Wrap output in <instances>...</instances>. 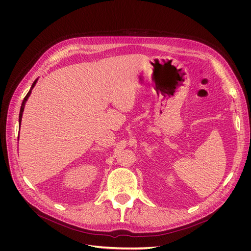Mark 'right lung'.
I'll return each instance as SVG.
<instances>
[{
    "mask_svg": "<svg viewBox=\"0 0 251 251\" xmlns=\"http://www.w3.org/2000/svg\"><path fill=\"white\" fill-rule=\"evenodd\" d=\"M37 82V78L34 80V82L32 83V86H31V88H30V90H29V92L27 93V95L25 96V98H24V100H23V102H22V105H21V110H20V116H19V125H20V126H21V121H22V117H23V112H24V109H25V104H26V101H27V100L29 98V96H30V94H31V91H32V89L34 88V86H35V83Z\"/></svg>",
    "mask_w": 251,
    "mask_h": 251,
    "instance_id": "right-lung-1",
    "label": "right lung"
}]
</instances>
